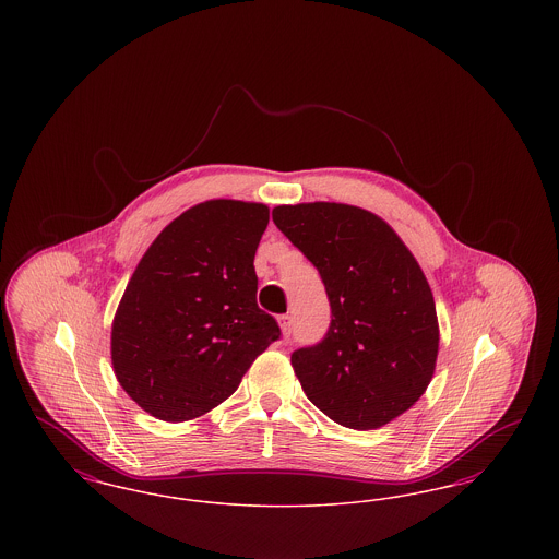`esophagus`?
Wrapping results in <instances>:
<instances>
[{
  "instance_id": "34e87169",
  "label": "esophagus",
  "mask_w": 559,
  "mask_h": 559,
  "mask_svg": "<svg viewBox=\"0 0 559 559\" xmlns=\"http://www.w3.org/2000/svg\"><path fill=\"white\" fill-rule=\"evenodd\" d=\"M278 324H281V331H283V335H285V337H289V335H292L293 329L292 317H289V314H283V317L278 319Z\"/></svg>"
}]
</instances>
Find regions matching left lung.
Listing matches in <instances>:
<instances>
[{
	"mask_svg": "<svg viewBox=\"0 0 559 559\" xmlns=\"http://www.w3.org/2000/svg\"><path fill=\"white\" fill-rule=\"evenodd\" d=\"M272 219L331 301L326 337L292 354L306 396L349 429L394 421L436 371L440 326L424 270L385 219L354 205H278Z\"/></svg>",
	"mask_w": 559,
	"mask_h": 559,
	"instance_id": "obj_1",
	"label": "left lung"
}]
</instances>
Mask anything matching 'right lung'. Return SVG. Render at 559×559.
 Listing matches in <instances>:
<instances>
[{"instance_id": "obj_1", "label": "right lung", "mask_w": 559, "mask_h": 559, "mask_svg": "<svg viewBox=\"0 0 559 559\" xmlns=\"http://www.w3.org/2000/svg\"><path fill=\"white\" fill-rule=\"evenodd\" d=\"M267 219L264 203L212 199L169 222L138 262L112 319L110 360L148 415L180 424L210 413L278 340L255 301Z\"/></svg>"}]
</instances>
